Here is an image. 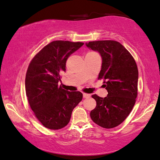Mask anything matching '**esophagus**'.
Wrapping results in <instances>:
<instances>
[{
    "mask_svg": "<svg viewBox=\"0 0 160 160\" xmlns=\"http://www.w3.org/2000/svg\"><path fill=\"white\" fill-rule=\"evenodd\" d=\"M83 98H89V97H91V94H86V93H83Z\"/></svg>",
    "mask_w": 160,
    "mask_h": 160,
    "instance_id": "1",
    "label": "esophagus"
}]
</instances>
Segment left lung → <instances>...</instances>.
Returning <instances> with one entry per match:
<instances>
[{"mask_svg":"<svg viewBox=\"0 0 160 160\" xmlns=\"http://www.w3.org/2000/svg\"><path fill=\"white\" fill-rule=\"evenodd\" d=\"M86 46L97 51L102 58L99 78L104 80L108 92L105 98L92 95L97 107L90 112V117L100 127L114 128L128 117L136 102L138 83L136 62L117 41H91Z\"/></svg>","mask_w":160,"mask_h":160,"instance_id":"1","label":"left lung"}]
</instances>
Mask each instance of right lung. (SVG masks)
Listing matches in <instances>:
<instances>
[{
  "label": "right lung",
  "mask_w": 160,
  "mask_h": 160,
  "mask_svg": "<svg viewBox=\"0 0 160 160\" xmlns=\"http://www.w3.org/2000/svg\"><path fill=\"white\" fill-rule=\"evenodd\" d=\"M83 45L81 42L53 41L31 61L27 70L26 93L31 109L44 127L59 129L69 122L73 109L82 100L80 92L58 86L69 56Z\"/></svg>",
  "instance_id": "add662e5"
}]
</instances>
